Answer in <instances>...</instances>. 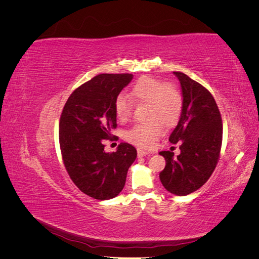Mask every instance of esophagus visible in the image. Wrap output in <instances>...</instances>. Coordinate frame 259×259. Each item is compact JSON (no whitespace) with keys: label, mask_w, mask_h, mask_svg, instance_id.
I'll use <instances>...</instances> for the list:
<instances>
[{"label":"esophagus","mask_w":259,"mask_h":259,"mask_svg":"<svg viewBox=\"0 0 259 259\" xmlns=\"http://www.w3.org/2000/svg\"><path fill=\"white\" fill-rule=\"evenodd\" d=\"M137 153H138V156H146L147 154H149L148 151L142 150V149H137Z\"/></svg>","instance_id":"obj_1"}]
</instances>
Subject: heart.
<instances>
[{
  "label": "heart",
  "instance_id": "b5f03b06",
  "mask_svg": "<svg viewBox=\"0 0 259 259\" xmlns=\"http://www.w3.org/2000/svg\"><path fill=\"white\" fill-rule=\"evenodd\" d=\"M135 99L148 103L146 123H138L125 132V139L140 148H151L164 132V125L174 126L183 111V97L175 86L152 76H143L132 86ZM114 111L121 122H126L133 113L131 99L120 94L114 101Z\"/></svg>",
  "mask_w": 259,
  "mask_h": 259
}]
</instances>
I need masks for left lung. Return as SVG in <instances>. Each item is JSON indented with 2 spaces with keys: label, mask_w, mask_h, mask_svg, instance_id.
Returning <instances> with one entry per match:
<instances>
[{
  "label": "left lung",
  "mask_w": 259,
  "mask_h": 259,
  "mask_svg": "<svg viewBox=\"0 0 259 259\" xmlns=\"http://www.w3.org/2000/svg\"><path fill=\"white\" fill-rule=\"evenodd\" d=\"M180 82L183 111L168 138L180 144V154L161 151L166 161L160 173L164 188L176 195H187L204 185L213 173L223 140L222 115L211 94L183 72H173Z\"/></svg>",
  "instance_id": "obj_1"
}]
</instances>
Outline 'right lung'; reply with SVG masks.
I'll list each match as a JSON object with an SVG mask.
<instances>
[{
	"label": "right lung",
	"mask_w": 259,
	"mask_h": 259,
	"mask_svg": "<svg viewBox=\"0 0 259 259\" xmlns=\"http://www.w3.org/2000/svg\"><path fill=\"white\" fill-rule=\"evenodd\" d=\"M133 74H98L79 86L62 110L59 145L70 178L85 194L96 200L116 197L125 185L136 149L121 143L116 151H105V139L116 127L114 101Z\"/></svg>",
	"instance_id": "1"
}]
</instances>
